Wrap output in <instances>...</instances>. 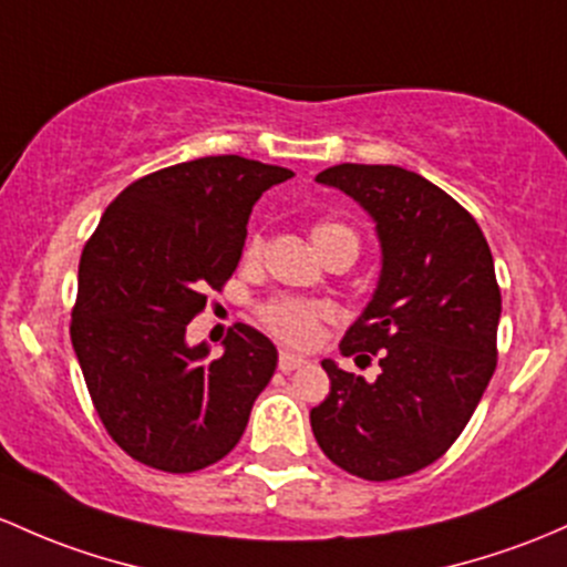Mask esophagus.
<instances>
[{"label":"esophagus","mask_w":567,"mask_h":567,"mask_svg":"<svg viewBox=\"0 0 567 567\" xmlns=\"http://www.w3.org/2000/svg\"><path fill=\"white\" fill-rule=\"evenodd\" d=\"M306 364V359L297 357V354H289V351H281V357H278V368L284 370V373H291V370L302 368Z\"/></svg>","instance_id":"obj_1"}]
</instances>
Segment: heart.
Masks as SVG:
<instances>
[{"label":"heart","mask_w":567,"mask_h":567,"mask_svg":"<svg viewBox=\"0 0 567 567\" xmlns=\"http://www.w3.org/2000/svg\"><path fill=\"white\" fill-rule=\"evenodd\" d=\"M310 240L319 248L324 259H330L338 251H351L357 257L359 237L351 227L340 221H319L310 229ZM265 251V237L259 233L248 237L246 243V259L257 261ZM327 310L319 302L300 300V297H272V300L259 306V321L265 330H270L278 340L289 346H310L319 338L321 321H324Z\"/></svg>","instance_id":"1"}]
</instances>
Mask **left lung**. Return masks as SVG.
<instances>
[{"mask_svg":"<svg viewBox=\"0 0 567 567\" xmlns=\"http://www.w3.org/2000/svg\"><path fill=\"white\" fill-rule=\"evenodd\" d=\"M375 221L381 278L340 340V354L379 357V379L332 359L330 394L310 411L316 441L368 481L422 471L460 437L497 364L501 286L476 218L443 188L394 164H334L316 175Z\"/></svg>","mask_w":567,"mask_h":567,"instance_id":"8db88e82","label":"left lung"}]
</instances>
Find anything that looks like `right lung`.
<instances>
[{"label": "right lung", "instance_id": "right-lung-1", "mask_svg": "<svg viewBox=\"0 0 567 567\" xmlns=\"http://www.w3.org/2000/svg\"><path fill=\"white\" fill-rule=\"evenodd\" d=\"M291 169L203 156L156 169L107 205L83 246L70 338L107 435L132 460L194 473L240 441L278 351L235 324L224 354L188 346L186 327L233 278L246 224Z\"/></svg>", "mask_w": 567, "mask_h": 567}]
</instances>
